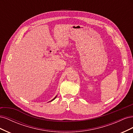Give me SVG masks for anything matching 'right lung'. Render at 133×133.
Wrapping results in <instances>:
<instances>
[{"mask_svg":"<svg viewBox=\"0 0 133 133\" xmlns=\"http://www.w3.org/2000/svg\"><path fill=\"white\" fill-rule=\"evenodd\" d=\"M56 97H57V96H55V98H54V99H53V100H51V101H50V102H51V101H53V100H54V99H55V98H56Z\"/></svg>","mask_w":133,"mask_h":133,"instance_id":"add662e5","label":"right lung"}]
</instances>
